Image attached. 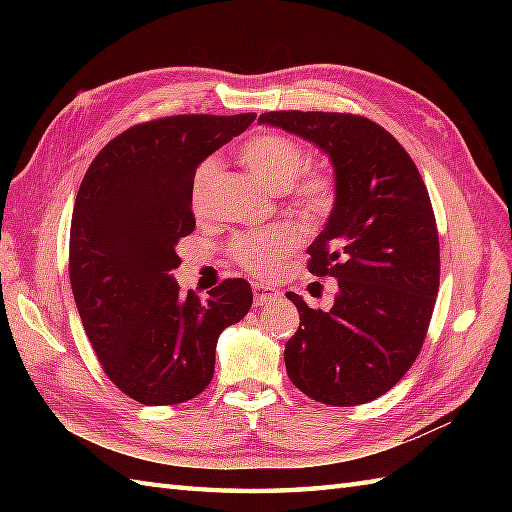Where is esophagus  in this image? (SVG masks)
Here are the masks:
<instances>
[{
	"mask_svg": "<svg viewBox=\"0 0 512 512\" xmlns=\"http://www.w3.org/2000/svg\"><path fill=\"white\" fill-rule=\"evenodd\" d=\"M281 297V292L270 286V284H262V281H253V301L255 306H266V303H273Z\"/></svg>",
	"mask_w": 512,
	"mask_h": 512,
	"instance_id": "obj_1",
	"label": "esophagus"
}]
</instances>
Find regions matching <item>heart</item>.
<instances>
[{"label": "heart", "mask_w": 512, "mask_h": 512, "mask_svg": "<svg viewBox=\"0 0 512 512\" xmlns=\"http://www.w3.org/2000/svg\"><path fill=\"white\" fill-rule=\"evenodd\" d=\"M239 160L253 171V176L268 187L270 191L281 193L290 189L295 180L306 169V151L288 136L281 134H259L239 147ZM217 173V162L213 158L204 160L198 165L191 180V206L193 211H202L206 204V193L209 184ZM295 198L301 211L321 213L330 204V182L323 176H308L303 180ZM299 242V235L290 226H270L264 231L244 233L233 239L231 253L237 264L253 273H270L277 268L288 250H292Z\"/></svg>", "instance_id": "1"}]
</instances>
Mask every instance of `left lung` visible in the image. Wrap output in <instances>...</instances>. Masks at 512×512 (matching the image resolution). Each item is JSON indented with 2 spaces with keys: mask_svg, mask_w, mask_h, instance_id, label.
<instances>
[{
  "mask_svg": "<svg viewBox=\"0 0 512 512\" xmlns=\"http://www.w3.org/2000/svg\"><path fill=\"white\" fill-rule=\"evenodd\" d=\"M259 123L308 140L334 171L308 268L334 277L339 292L328 312L286 292L301 319L286 343L288 376L312 400L363 405L407 374L429 328L440 246L427 187L398 140L363 116L268 112Z\"/></svg>",
  "mask_w": 512,
  "mask_h": 512,
  "instance_id": "1",
  "label": "left lung"
}]
</instances>
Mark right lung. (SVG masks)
Segmentation results:
<instances>
[{
    "mask_svg": "<svg viewBox=\"0 0 512 512\" xmlns=\"http://www.w3.org/2000/svg\"><path fill=\"white\" fill-rule=\"evenodd\" d=\"M253 121L184 114L136 125L101 149L76 193V310L105 374L143 405H178L206 389L222 330L253 306L244 279H226L200 301L171 275L178 239L195 228V169Z\"/></svg>",
    "mask_w": 512,
    "mask_h": 512,
    "instance_id": "obj_1",
    "label": "right lung"
}]
</instances>
